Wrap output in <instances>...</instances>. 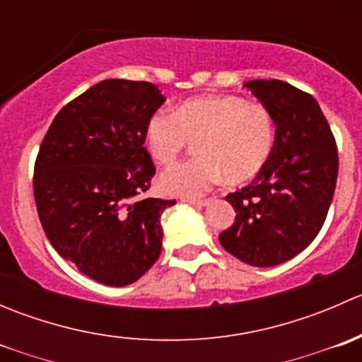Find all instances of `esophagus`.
Returning <instances> with one entry per match:
<instances>
[{"mask_svg": "<svg viewBox=\"0 0 362 362\" xmlns=\"http://www.w3.org/2000/svg\"><path fill=\"white\" fill-rule=\"evenodd\" d=\"M184 203H189V204H194V206H206L208 203H210V199H196V198H184L182 199Z\"/></svg>", "mask_w": 362, "mask_h": 362, "instance_id": "esophagus-1", "label": "esophagus"}]
</instances>
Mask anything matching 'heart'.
<instances>
[{
  "label": "heart",
  "mask_w": 362,
  "mask_h": 362,
  "mask_svg": "<svg viewBox=\"0 0 362 362\" xmlns=\"http://www.w3.org/2000/svg\"><path fill=\"white\" fill-rule=\"evenodd\" d=\"M145 148L159 166H170L191 144L198 158L164 171L160 191L194 198L221 184L249 182L261 173L275 145L268 110L238 96H198L173 112H158L145 126Z\"/></svg>",
  "instance_id": "1"
}]
</instances>
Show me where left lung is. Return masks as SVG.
I'll use <instances>...</instances> for the list:
<instances>
[{
	"mask_svg": "<svg viewBox=\"0 0 362 362\" xmlns=\"http://www.w3.org/2000/svg\"><path fill=\"white\" fill-rule=\"evenodd\" d=\"M275 124V145L254 180L226 196L235 224L218 242L257 268L282 264L313 242L338 177V151L315 98L282 80L245 83Z\"/></svg>",
	"mask_w": 362,
	"mask_h": 362,
	"instance_id": "obj_1",
	"label": "left lung"
}]
</instances>
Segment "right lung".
Instances as JSON below:
<instances>
[{"label":"right lung","instance_id":"1","mask_svg":"<svg viewBox=\"0 0 362 362\" xmlns=\"http://www.w3.org/2000/svg\"><path fill=\"white\" fill-rule=\"evenodd\" d=\"M164 101L151 82L103 80L57 113L36 158L33 189L47 238L105 286L136 282L160 254V214L175 199L141 196L156 173L145 126Z\"/></svg>","mask_w":362,"mask_h":362}]
</instances>
